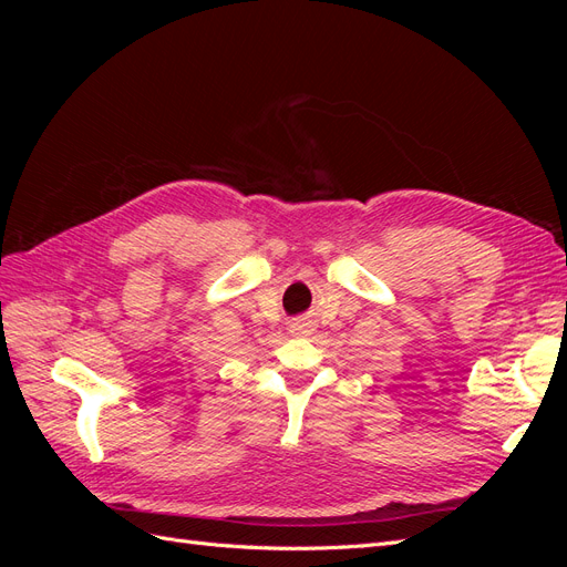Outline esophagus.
I'll use <instances>...</instances> for the list:
<instances>
[{
	"instance_id": "obj_1",
	"label": "esophagus",
	"mask_w": 567,
	"mask_h": 567,
	"mask_svg": "<svg viewBox=\"0 0 567 567\" xmlns=\"http://www.w3.org/2000/svg\"><path fill=\"white\" fill-rule=\"evenodd\" d=\"M312 331H315L312 321H305V319H298L293 326H290V333H296V336H310Z\"/></svg>"
}]
</instances>
